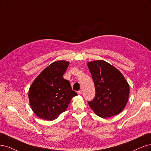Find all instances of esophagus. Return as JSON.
I'll list each match as a JSON object with an SVG mask.
<instances>
[{"mask_svg": "<svg viewBox=\"0 0 151 151\" xmlns=\"http://www.w3.org/2000/svg\"><path fill=\"white\" fill-rule=\"evenodd\" d=\"M77 93H78V95H81V94H82V90L78 91Z\"/></svg>", "mask_w": 151, "mask_h": 151, "instance_id": "obj_1", "label": "esophagus"}]
</instances>
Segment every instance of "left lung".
<instances>
[{"label": "left lung", "mask_w": 151, "mask_h": 151, "mask_svg": "<svg viewBox=\"0 0 151 151\" xmlns=\"http://www.w3.org/2000/svg\"><path fill=\"white\" fill-rule=\"evenodd\" d=\"M87 65L96 91L95 98L88 101L90 107L104 119L120 113L127 105L130 93L129 85L124 76L104 61H91Z\"/></svg>", "instance_id": "8db88e82"}]
</instances>
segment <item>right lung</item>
Instances as JSON below:
<instances>
[{
	"label": "right lung",
	"instance_id": "obj_1",
	"mask_svg": "<svg viewBox=\"0 0 151 151\" xmlns=\"http://www.w3.org/2000/svg\"><path fill=\"white\" fill-rule=\"evenodd\" d=\"M69 62L51 63L33 81L29 90V100L32 111L38 117L52 120L65 111L71 99L78 94L70 83L63 78Z\"/></svg>",
	"mask_w": 151,
	"mask_h": 151
}]
</instances>
